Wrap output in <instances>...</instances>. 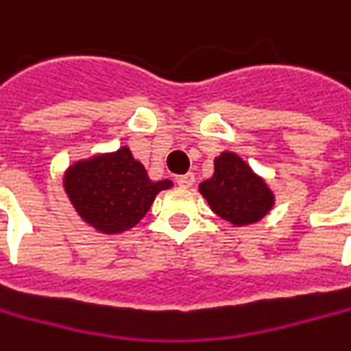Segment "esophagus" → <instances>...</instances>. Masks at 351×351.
<instances>
[{
  "label": "esophagus",
  "mask_w": 351,
  "mask_h": 351,
  "mask_svg": "<svg viewBox=\"0 0 351 351\" xmlns=\"http://www.w3.org/2000/svg\"><path fill=\"white\" fill-rule=\"evenodd\" d=\"M193 184H195V176H193V173H185V176H180V178H178V185L184 187V189L191 187Z\"/></svg>",
  "instance_id": "1"
}]
</instances>
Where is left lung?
I'll return each mask as SVG.
<instances>
[{
    "mask_svg": "<svg viewBox=\"0 0 351 351\" xmlns=\"http://www.w3.org/2000/svg\"><path fill=\"white\" fill-rule=\"evenodd\" d=\"M199 193L221 219L245 227L258 223L274 207V193L235 152H221L215 158V171L199 184Z\"/></svg>",
    "mask_w": 351,
    "mask_h": 351,
    "instance_id": "8db88e82",
    "label": "left lung"
}]
</instances>
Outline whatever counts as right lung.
<instances>
[{
	"label": "right lung",
	"mask_w": 351,
	"mask_h": 351,
	"mask_svg": "<svg viewBox=\"0 0 351 351\" xmlns=\"http://www.w3.org/2000/svg\"><path fill=\"white\" fill-rule=\"evenodd\" d=\"M62 185L80 219L98 233L118 235L136 227L156 195L173 184L149 180L146 167L122 146L75 162L66 167Z\"/></svg>",
	"instance_id": "obj_1"
}]
</instances>
